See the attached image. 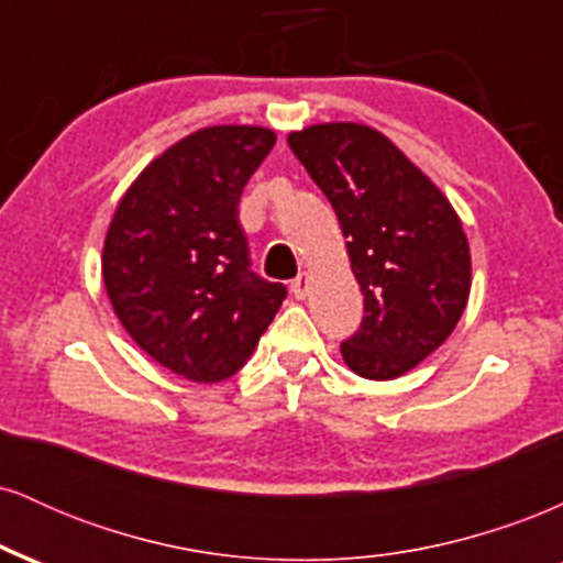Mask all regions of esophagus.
<instances>
[{"label": "esophagus", "instance_id": "1", "mask_svg": "<svg viewBox=\"0 0 563 563\" xmlns=\"http://www.w3.org/2000/svg\"><path fill=\"white\" fill-rule=\"evenodd\" d=\"M307 286H309V275L307 273H299L290 280V294L296 296V299H303V294H307Z\"/></svg>", "mask_w": 563, "mask_h": 563}]
</instances>
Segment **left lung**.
Returning <instances> with one entry per match:
<instances>
[{
    "mask_svg": "<svg viewBox=\"0 0 563 563\" xmlns=\"http://www.w3.org/2000/svg\"><path fill=\"white\" fill-rule=\"evenodd\" d=\"M288 145L331 200L365 296V318L341 357L363 378L402 376L466 309L471 254L461 219L376 129L318 124L290 134Z\"/></svg>",
    "mask_w": 563,
    "mask_h": 563,
    "instance_id": "8db88e82",
    "label": "left lung"
}]
</instances>
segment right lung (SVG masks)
I'll return each mask as SVG.
<instances>
[{
  "label": "right lung",
  "instance_id": "1",
  "mask_svg": "<svg viewBox=\"0 0 563 563\" xmlns=\"http://www.w3.org/2000/svg\"><path fill=\"white\" fill-rule=\"evenodd\" d=\"M262 126H209L140 174L115 209L102 280L142 352L198 384L243 367L286 299L251 269L238 203L273 151Z\"/></svg>",
  "mask_w": 563,
  "mask_h": 563
}]
</instances>
